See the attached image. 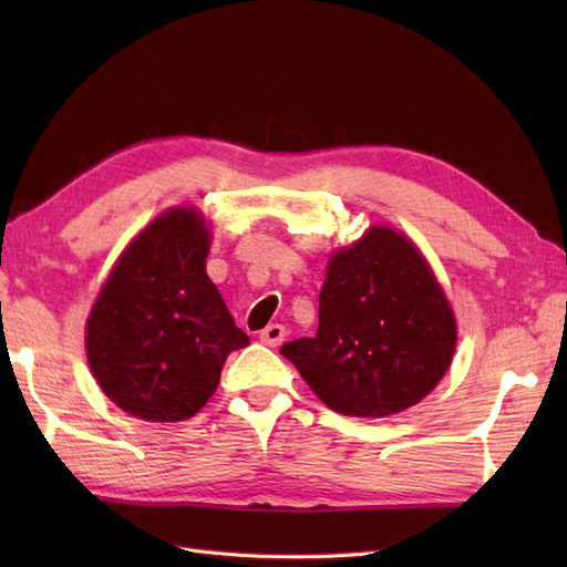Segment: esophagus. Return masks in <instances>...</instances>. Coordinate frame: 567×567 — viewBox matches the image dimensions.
<instances>
[{
  "mask_svg": "<svg viewBox=\"0 0 567 567\" xmlns=\"http://www.w3.org/2000/svg\"><path fill=\"white\" fill-rule=\"evenodd\" d=\"M285 336H287V329L282 327V323H268V327H265V329L260 331V341H262L265 346L277 348V346H280V343L285 341Z\"/></svg>",
  "mask_w": 567,
  "mask_h": 567,
  "instance_id": "esophagus-1",
  "label": "esophagus"
}]
</instances>
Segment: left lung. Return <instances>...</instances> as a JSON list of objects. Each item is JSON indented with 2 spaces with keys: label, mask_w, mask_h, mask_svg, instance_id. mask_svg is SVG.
<instances>
[{
  "label": "left lung",
  "mask_w": 567,
  "mask_h": 567,
  "mask_svg": "<svg viewBox=\"0 0 567 567\" xmlns=\"http://www.w3.org/2000/svg\"><path fill=\"white\" fill-rule=\"evenodd\" d=\"M457 321L431 262L392 226L336 248L315 339L280 353L333 412L382 419L419 404L453 363Z\"/></svg>",
  "instance_id": "1"
}]
</instances>
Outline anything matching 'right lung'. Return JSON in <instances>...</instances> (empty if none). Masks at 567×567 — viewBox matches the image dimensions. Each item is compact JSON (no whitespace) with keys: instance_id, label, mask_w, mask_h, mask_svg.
<instances>
[{"instance_id":"add662e5","label":"right lung","mask_w":567,"mask_h":567,"mask_svg":"<svg viewBox=\"0 0 567 567\" xmlns=\"http://www.w3.org/2000/svg\"><path fill=\"white\" fill-rule=\"evenodd\" d=\"M212 221L165 209L118 252L84 323L94 380L126 414L185 421L219 388L226 355L248 346L207 275Z\"/></svg>"}]
</instances>
